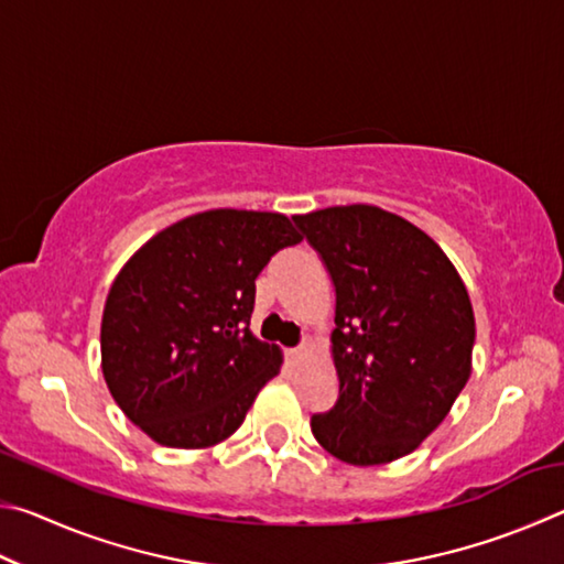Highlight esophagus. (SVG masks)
Instances as JSON below:
<instances>
[{
    "label": "esophagus",
    "mask_w": 564,
    "mask_h": 564,
    "mask_svg": "<svg viewBox=\"0 0 564 564\" xmlns=\"http://www.w3.org/2000/svg\"><path fill=\"white\" fill-rule=\"evenodd\" d=\"M313 350V343L311 340H303L299 348H293V350H289V358L293 360V362H299V360H303L305 356H308V352Z\"/></svg>",
    "instance_id": "1"
}]
</instances>
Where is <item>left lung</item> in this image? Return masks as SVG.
Listing matches in <instances>:
<instances>
[{"instance_id": "1", "label": "left lung", "mask_w": 564, "mask_h": 564, "mask_svg": "<svg viewBox=\"0 0 564 564\" xmlns=\"http://www.w3.org/2000/svg\"><path fill=\"white\" fill-rule=\"evenodd\" d=\"M293 221L336 285L338 400L311 431L348 465L393 463L443 423L470 378V295L443 248L403 216L352 204Z\"/></svg>"}]
</instances>
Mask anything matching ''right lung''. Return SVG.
Returning a JSON list of instances; mask_svg holds the SVG:
<instances>
[{"label": "right lung", "instance_id": "1", "mask_svg": "<svg viewBox=\"0 0 564 564\" xmlns=\"http://www.w3.org/2000/svg\"><path fill=\"white\" fill-rule=\"evenodd\" d=\"M301 243L291 218L212 208L151 236L113 279L101 316V373L133 425L202 451L241 427L283 352L248 328L256 279Z\"/></svg>", "mask_w": 564, "mask_h": 564}]
</instances>
